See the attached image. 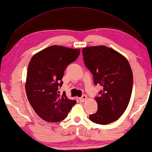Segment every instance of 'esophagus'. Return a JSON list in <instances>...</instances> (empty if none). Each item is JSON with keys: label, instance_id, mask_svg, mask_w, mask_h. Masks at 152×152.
Masks as SVG:
<instances>
[{"label": "esophagus", "instance_id": "1", "mask_svg": "<svg viewBox=\"0 0 152 152\" xmlns=\"http://www.w3.org/2000/svg\"><path fill=\"white\" fill-rule=\"evenodd\" d=\"M87 100V96L86 95H82V97L79 98V100L81 102H84L86 101Z\"/></svg>", "mask_w": 152, "mask_h": 152}]
</instances>
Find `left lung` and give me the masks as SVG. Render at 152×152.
Instances as JSON below:
<instances>
[{"label": "left lung", "mask_w": 152, "mask_h": 152, "mask_svg": "<svg viewBox=\"0 0 152 152\" xmlns=\"http://www.w3.org/2000/svg\"><path fill=\"white\" fill-rule=\"evenodd\" d=\"M82 54L95 85L103 86L95 98L97 112L90 115V120L101 125L115 122L125 112L131 98L133 74L130 65L122 54L106 46L84 48Z\"/></svg>", "instance_id": "1"}]
</instances>
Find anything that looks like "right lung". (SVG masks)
<instances>
[{"label": "right lung", "mask_w": 152, "mask_h": 152, "mask_svg": "<svg viewBox=\"0 0 152 152\" xmlns=\"http://www.w3.org/2000/svg\"><path fill=\"white\" fill-rule=\"evenodd\" d=\"M80 49L51 46L36 54L27 69L25 85L29 102L38 116L48 122L66 118L76 100L60 94L62 79L68 64L78 58Z\"/></svg>", "instance_id": "right-lung-1"}]
</instances>
